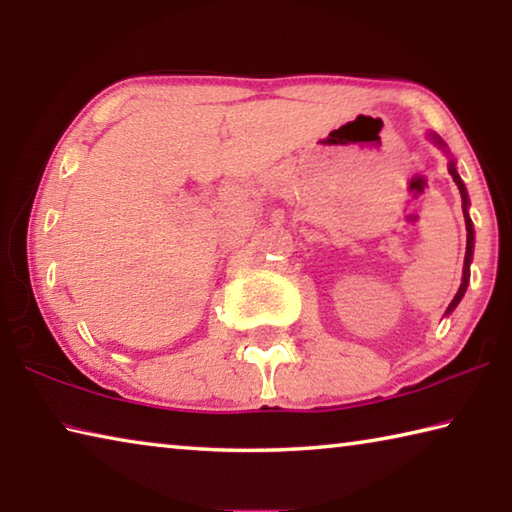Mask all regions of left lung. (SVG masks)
Masks as SVG:
<instances>
[{
    "instance_id": "1",
    "label": "left lung",
    "mask_w": 512,
    "mask_h": 512,
    "mask_svg": "<svg viewBox=\"0 0 512 512\" xmlns=\"http://www.w3.org/2000/svg\"><path fill=\"white\" fill-rule=\"evenodd\" d=\"M429 137L433 140V144H438L440 149H445V142L440 140L438 135H433V133H431ZM449 173H452L454 183L458 185V192H461V198H463V214H465V228H467V248H465V264H463V282H461V287H458L454 300L449 302V307H447L445 314H452V311L456 309L458 302H461V298L465 296V291H467V282H470V264H472V253H474V228H472V219H470V214H467V205H470V198H467V189H465V185H463L461 176H458L454 160H449Z\"/></svg>"
}]
</instances>
